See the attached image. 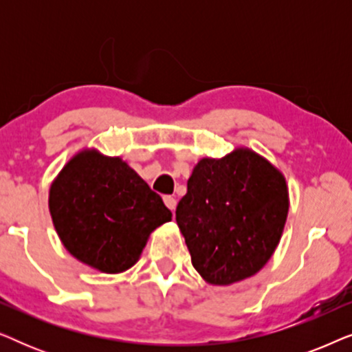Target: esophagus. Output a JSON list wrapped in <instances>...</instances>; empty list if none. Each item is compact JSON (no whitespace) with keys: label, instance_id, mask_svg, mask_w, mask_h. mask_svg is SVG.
<instances>
[{"label":"esophagus","instance_id":"1","mask_svg":"<svg viewBox=\"0 0 352 352\" xmlns=\"http://www.w3.org/2000/svg\"><path fill=\"white\" fill-rule=\"evenodd\" d=\"M163 201H165V205L170 208L171 211L176 210V199L173 195H165L163 197Z\"/></svg>","mask_w":352,"mask_h":352}]
</instances>
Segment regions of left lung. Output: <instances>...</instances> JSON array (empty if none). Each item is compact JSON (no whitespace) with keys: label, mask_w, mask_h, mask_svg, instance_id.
<instances>
[{"label":"left lung","mask_w":352,"mask_h":352,"mask_svg":"<svg viewBox=\"0 0 352 352\" xmlns=\"http://www.w3.org/2000/svg\"><path fill=\"white\" fill-rule=\"evenodd\" d=\"M288 205L285 177L256 152L201 158L176 208L197 272L213 285L254 276L276 252Z\"/></svg>","instance_id":"8db88e82"}]
</instances>
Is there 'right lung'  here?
Segmentation results:
<instances>
[{
	"instance_id": "obj_1",
	"label": "right lung",
	"mask_w": 352,
	"mask_h": 352,
	"mask_svg": "<svg viewBox=\"0 0 352 352\" xmlns=\"http://www.w3.org/2000/svg\"><path fill=\"white\" fill-rule=\"evenodd\" d=\"M50 211L72 256L105 274L134 266L152 230L173 216L126 162L98 151L76 153L62 168Z\"/></svg>"
}]
</instances>
